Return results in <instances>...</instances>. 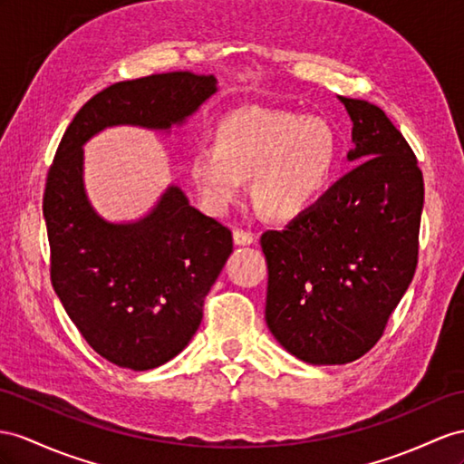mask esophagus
<instances>
[{
    "label": "esophagus",
    "instance_id": "34e87169",
    "mask_svg": "<svg viewBox=\"0 0 464 464\" xmlns=\"http://www.w3.org/2000/svg\"><path fill=\"white\" fill-rule=\"evenodd\" d=\"M233 241H235V245H253L255 235L251 231H245V229H235Z\"/></svg>",
    "mask_w": 464,
    "mask_h": 464
}]
</instances>
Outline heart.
<instances>
[{
	"instance_id": "heart-1",
	"label": "heart",
	"mask_w": 464,
	"mask_h": 464,
	"mask_svg": "<svg viewBox=\"0 0 464 464\" xmlns=\"http://www.w3.org/2000/svg\"><path fill=\"white\" fill-rule=\"evenodd\" d=\"M337 157L339 140L324 119L253 105L221 119L216 145L196 147L189 176L211 213L227 211L253 178L258 211L284 221L325 192Z\"/></svg>"
}]
</instances>
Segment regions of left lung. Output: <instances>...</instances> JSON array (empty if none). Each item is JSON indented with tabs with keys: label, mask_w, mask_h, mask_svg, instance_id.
Returning <instances> with one entry per match:
<instances>
[{
	"label": "left lung",
	"mask_w": 464,
	"mask_h": 464,
	"mask_svg": "<svg viewBox=\"0 0 464 464\" xmlns=\"http://www.w3.org/2000/svg\"><path fill=\"white\" fill-rule=\"evenodd\" d=\"M361 159L284 231H266V324L312 364L361 359L384 335L418 266L423 174L378 105L339 98Z\"/></svg>",
	"instance_id": "obj_1"
}]
</instances>
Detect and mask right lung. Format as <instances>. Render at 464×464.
<instances>
[{
  "label": "right lung",
  "instance_id": "obj_1",
  "mask_svg": "<svg viewBox=\"0 0 464 464\" xmlns=\"http://www.w3.org/2000/svg\"><path fill=\"white\" fill-rule=\"evenodd\" d=\"M216 90L211 74L189 70L115 82L82 105L46 174L53 288L88 345L121 368H157L188 345L233 237L176 186L145 219L105 223L84 194L82 145L110 125L182 123Z\"/></svg>",
  "mask_w": 464,
  "mask_h": 464
}]
</instances>
